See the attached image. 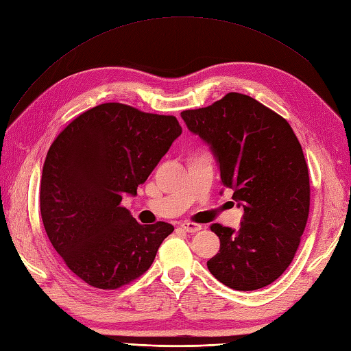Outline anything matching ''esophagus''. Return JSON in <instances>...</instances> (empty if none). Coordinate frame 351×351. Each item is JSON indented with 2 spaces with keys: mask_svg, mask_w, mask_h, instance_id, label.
Listing matches in <instances>:
<instances>
[{
  "mask_svg": "<svg viewBox=\"0 0 351 351\" xmlns=\"http://www.w3.org/2000/svg\"><path fill=\"white\" fill-rule=\"evenodd\" d=\"M181 229H184L185 232H197V230L202 229V225H197V223L193 221H182Z\"/></svg>",
  "mask_w": 351,
  "mask_h": 351,
  "instance_id": "obj_1",
  "label": "esophagus"
}]
</instances>
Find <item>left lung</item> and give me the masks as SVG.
Here are the masks:
<instances>
[{
  "instance_id": "left-lung-1",
  "label": "left lung",
  "mask_w": 351,
  "mask_h": 351,
  "mask_svg": "<svg viewBox=\"0 0 351 351\" xmlns=\"http://www.w3.org/2000/svg\"><path fill=\"white\" fill-rule=\"evenodd\" d=\"M181 116L211 146L223 185L244 210L240 229L210 226L220 250L208 270L238 291L270 285L293 263L309 215V171L300 141L285 119L243 93L230 92Z\"/></svg>"
}]
</instances>
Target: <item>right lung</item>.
<instances>
[{"label":"right lung","instance_id":"obj_1","mask_svg":"<svg viewBox=\"0 0 351 351\" xmlns=\"http://www.w3.org/2000/svg\"><path fill=\"white\" fill-rule=\"evenodd\" d=\"M181 132L175 116L107 102L81 113L52 141L40 181L42 221L52 247L87 285H128L173 232L166 221L140 225L121 202L137 195Z\"/></svg>","mask_w":351,"mask_h":351}]
</instances>
